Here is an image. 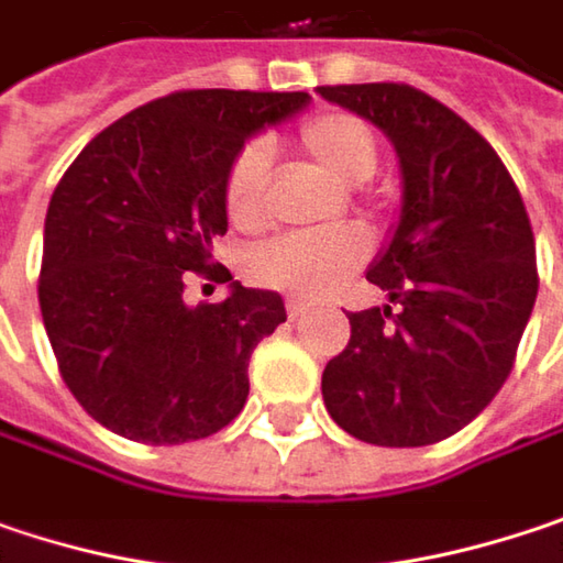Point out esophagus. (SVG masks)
Instances as JSON below:
<instances>
[{
  "mask_svg": "<svg viewBox=\"0 0 563 563\" xmlns=\"http://www.w3.org/2000/svg\"><path fill=\"white\" fill-rule=\"evenodd\" d=\"M285 307H288V317H291V320H295V317H303V313L310 310V303L301 301V298H291Z\"/></svg>",
  "mask_w": 563,
  "mask_h": 563,
  "instance_id": "34e87169",
  "label": "esophagus"
}]
</instances>
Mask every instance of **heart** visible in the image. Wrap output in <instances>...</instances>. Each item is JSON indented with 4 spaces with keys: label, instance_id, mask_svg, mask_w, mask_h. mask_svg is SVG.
I'll return each mask as SVG.
<instances>
[{
    "label": "heart",
    "instance_id": "b5f03b06",
    "mask_svg": "<svg viewBox=\"0 0 563 563\" xmlns=\"http://www.w3.org/2000/svg\"><path fill=\"white\" fill-rule=\"evenodd\" d=\"M298 143L313 163H320L327 173H333L349 185L368 181L378 169L375 131L349 111H323L303 121ZM268 176H272L268 146L262 141L243 143L230 159L223 179V205L230 221L240 227L262 223L268 201ZM365 253H368V240L355 227L303 230L260 246L250 260V275L265 288L310 298L345 278L365 260Z\"/></svg>",
    "mask_w": 563,
    "mask_h": 563
}]
</instances>
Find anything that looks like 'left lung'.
Listing matches in <instances>:
<instances>
[{"instance_id": "1", "label": "left lung", "mask_w": 563, "mask_h": 563, "mask_svg": "<svg viewBox=\"0 0 563 563\" xmlns=\"http://www.w3.org/2000/svg\"><path fill=\"white\" fill-rule=\"evenodd\" d=\"M382 128L400 159V221L368 282L395 303L349 313L323 404L349 435L417 449L455 435L512 372L539 295L536 236L497 150L404 82L320 86Z\"/></svg>"}]
</instances>
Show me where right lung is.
Returning <instances> with one entry per match:
<instances>
[{"label": "right lung", "instance_id": "right-lung-1", "mask_svg": "<svg viewBox=\"0 0 563 563\" xmlns=\"http://www.w3.org/2000/svg\"><path fill=\"white\" fill-rule=\"evenodd\" d=\"M307 92L185 89L118 118L63 173L44 221L37 301L60 375L82 410L143 445L208 439L240 417L253 349L288 320L275 291L214 268L223 179L262 128ZM231 282L188 308L184 275Z\"/></svg>", "mask_w": 563, "mask_h": 563}]
</instances>
